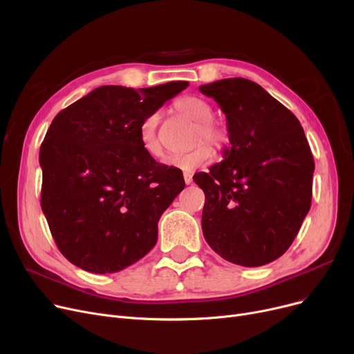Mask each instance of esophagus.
I'll return each mask as SVG.
<instances>
[{
  "label": "esophagus",
  "instance_id": "34e87169",
  "mask_svg": "<svg viewBox=\"0 0 354 354\" xmlns=\"http://www.w3.org/2000/svg\"><path fill=\"white\" fill-rule=\"evenodd\" d=\"M183 180H185L187 185H189V183L192 182V174H189V172H183Z\"/></svg>",
  "mask_w": 354,
  "mask_h": 354
}]
</instances>
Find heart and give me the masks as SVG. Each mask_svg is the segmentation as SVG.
Here are the masks:
<instances>
[{
	"instance_id": "heart-1",
	"label": "heart",
	"mask_w": 354,
	"mask_h": 354,
	"mask_svg": "<svg viewBox=\"0 0 354 354\" xmlns=\"http://www.w3.org/2000/svg\"><path fill=\"white\" fill-rule=\"evenodd\" d=\"M174 109L185 118L196 122L194 133V143H198L192 150L180 155H172L165 159V165L172 166L180 171H194V169L208 163L214 153L209 146L212 145L215 150H223L230 143L228 130L220 122L211 120L214 115L212 106L203 98L194 95L180 97L175 101ZM159 113L149 114L140 124L139 136L140 143L151 158H162L165 149L159 136ZM207 143L205 144L203 140Z\"/></svg>"
}]
</instances>
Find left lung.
I'll use <instances>...</instances> for the list:
<instances>
[{
  "instance_id": "1",
  "label": "left lung",
  "mask_w": 354,
  "mask_h": 354,
  "mask_svg": "<svg viewBox=\"0 0 354 354\" xmlns=\"http://www.w3.org/2000/svg\"><path fill=\"white\" fill-rule=\"evenodd\" d=\"M227 118L224 160L194 180L205 194L203 233L228 262L263 266L281 257L311 208L314 158L298 118L253 81L201 85Z\"/></svg>"
}]
</instances>
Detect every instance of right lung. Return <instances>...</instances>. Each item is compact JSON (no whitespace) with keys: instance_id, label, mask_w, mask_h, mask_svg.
I'll use <instances>...</instances> for the list:
<instances>
[{"instance_id":"right-lung-1","label":"right lung","mask_w":354,"mask_h":354,"mask_svg":"<svg viewBox=\"0 0 354 354\" xmlns=\"http://www.w3.org/2000/svg\"><path fill=\"white\" fill-rule=\"evenodd\" d=\"M188 85H104L53 118L40 147V201L57 249L75 266L115 273L155 248L160 215L185 182L147 155L139 129Z\"/></svg>"}]
</instances>
